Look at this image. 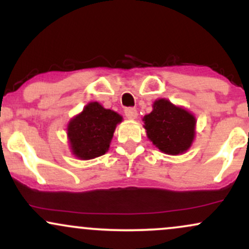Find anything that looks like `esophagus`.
Wrapping results in <instances>:
<instances>
[{
    "mask_svg": "<svg viewBox=\"0 0 249 249\" xmlns=\"http://www.w3.org/2000/svg\"><path fill=\"white\" fill-rule=\"evenodd\" d=\"M125 116L128 119H136L137 116H138V112L134 107H126L125 108Z\"/></svg>",
    "mask_w": 249,
    "mask_h": 249,
    "instance_id": "1",
    "label": "esophagus"
}]
</instances>
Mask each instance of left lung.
I'll list each match as a JSON object with an SVG mask.
<instances>
[{
	"instance_id": "obj_1",
	"label": "left lung",
	"mask_w": 249,
	"mask_h": 249,
	"mask_svg": "<svg viewBox=\"0 0 249 249\" xmlns=\"http://www.w3.org/2000/svg\"><path fill=\"white\" fill-rule=\"evenodd\" d=\"M147 137L161 152L177 156L186 152L196 136V117L167 99L153 103L152 112L142 118Z\"/></svg>"
}]
</instances>
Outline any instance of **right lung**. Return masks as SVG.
<instances>
[{
	"label": "right lung",
	"mask_w": 249,
	"mask_h": 249,
	"mask_svg": "<svg viewBox=\"0 0 249 249\" xmlns=\"http://www.w3.org/2000/svg\"><path fill=\"white\" fill-rule=\"evenodd\" d=\"M122 116L99 103L91 102L68 124L71 151L78 159L89 160L103 156L110 147L117 124Z\"/></svg>",
	"instance_id": "1"
}]
</instances>
